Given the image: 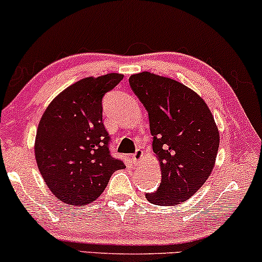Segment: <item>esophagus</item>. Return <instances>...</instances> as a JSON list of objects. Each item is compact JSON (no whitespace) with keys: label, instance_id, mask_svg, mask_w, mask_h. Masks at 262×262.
Here are the masks:
<instances>
[{"label":"esophagus","instance_id":"obj_1","mask_svg":"<svg viewBox=\"0 0 262 262\" xmlns=\"http://www.w3.org/2000/svg\"><path fill=\"white\" fill-rule=\"evenodd\" d=\"M142 159H143V151L137 149V150L132 154V160H134L135 164H139V162L142 161Z\"/></svg>","mask_w":262,"mask_h":262}]
</instances>
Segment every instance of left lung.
Wrapping results in <instances>:
<instances>
[{"instance_id": "left-lung-1", "label": "left lung", "mask_w": 262, "mask_h": 262, "mask_svg": "<svg viewBox=\"0 0 262 262\" xmlns=\"http://www.w3.org/2000/svg\"><path fill=\"white\" fill-rule=\"evenodd\" d=\"M130 86L148 112L152 150L161 183L145 199L158 206L184 202L208 178L219 148V132L206 102L179 81L154 73L130 77Z\"/></svg>"}]
</instances>
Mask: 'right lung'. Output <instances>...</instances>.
Returning <instances> with one entry per match:
<instances>
[{
    "label": "right lung",
    "instance_id": "1",
    "mask_svg": "<svg viewBox=\"0 0 262 262\" xmlns=\"http://www.w3.org/2000/svg\"><path fill=\"white\" fill-rule=\"evenodd\" d=\"M124 76L84 78L54 98L36 135L35 155L44 182L57 200L73 206L93 202L111 176L125 168L111 154L112 139L102 121V100Z\"/></svg>",
    "mask_w": 262,
    "mask_h": 262
}]
</instances>
